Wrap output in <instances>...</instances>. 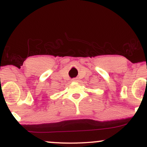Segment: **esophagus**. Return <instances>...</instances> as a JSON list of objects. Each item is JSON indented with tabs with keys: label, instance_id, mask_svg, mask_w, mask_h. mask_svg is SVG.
Wrapping results in <instances>:
<instances>
[{
	"label": "esophagus",
	"instance_id": "obj_1",
	"mask_svg": "<svg viewBox=\"0 0 147 147\" xmlns=\"http://www.w3.org/2000/svg\"><path fill=\"white\" fill-rule=\"evenodd\" d=\"M77 81H78V78H77V77L72 79V82H77Z\"/></svg>",
	"mask_w": 147,
	"mask_h": 147
}]
</instances>
